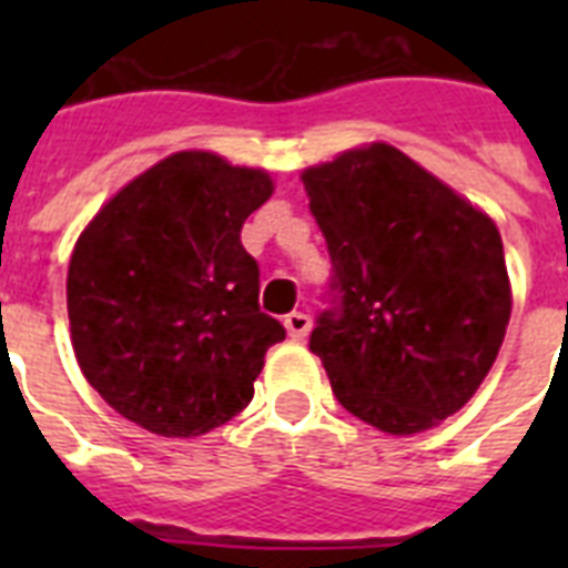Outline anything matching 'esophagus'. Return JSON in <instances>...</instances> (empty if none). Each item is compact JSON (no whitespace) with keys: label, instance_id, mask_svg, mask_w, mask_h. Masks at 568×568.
I'll list each match as a JSON object with an SVG mask.
<instances>
[{"label":"esophagus","instance_id":"1","mask_svg":"<svg viewBox=\"0 0 568 568\" xmlns=\"http://www.w3.org/2000/svg\"><path fill=\"white\" fill-rule=\"evenodd\" d=\"M285 329H288V336L294 338V342H303V338L310 336L312 329V321L310 315H303V312H292V315H285Z\"/></svg>","mask_w":568,"mask_h":568}]
</instances>
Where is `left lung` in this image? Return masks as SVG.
<instances>
[{
  "instance_id": "1",
  "label": "left lung",
  "mask_w": 568,
  "mask_h": 568,
  "mask_svg": "<svg viewBox=\"0 0 568 568\" xmlns=\"http://www.w3.org/2000/svg\"><path fill=\"white\" fill-rule=\"evenodd\" d=\"M333 262L310 351L347 413L395 436L477 392L510 324L495 223L388 144L303 171Z\"/></svg>"
}]
</instances>
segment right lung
<instances>
[{
  "instance_id": "obj_1",
  "label": "right lung",
  "mask_w": 568,
  "mask_h": 568,
  "mask_svg": "<svg viewBox=\"0 0 568 568\" xmlns=\"http://www.w3.org/2000/svg\"><path fill=\"white\" fill-rule=\"evenodd\" d=\"M274 182L214 153H173L102 205L67 271L79 368L102 400L159 436L239 415L283 324L258 310L241 226Z\"/></svg>"
}]
</instances>
